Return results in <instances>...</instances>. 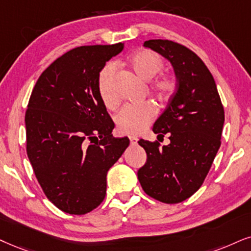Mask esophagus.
<instances>
[{
  "label": "esophagus",
  "instance_id": "1",
  "mask_svg": "<svg viewBox=\"0 0 251 251\" xmlns=\"http://www.w3.org/2000/svg\"><path fill=\"white\" fill-rule=\"evenodd\" d=\"M129 142H131V145H135L138 142V138L136 136H129Z\"/></svg>",
  "mask_w": 251,
  "mask_h": 251
}]
</instances>
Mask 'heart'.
<instances>
[{
	"mask_svg": "<svg viewBox=\"0 0 251 251\" xmlns=\"http://www.w3.org/2000/svg\"><path fill=\"white\" fill-rule=\"evenodd\" d=\"M129 66L141 80L151 81L163 68V59L154 50L142 49L136 50L129 58ZM117 67L115 63H107L100 72L97 89L100 100L107 109L113 110L118 105L113 82ZM176 88V82L169 75H162L151 83V90L160 100H168ZM156 115L155 107L149 103L140 105H126L116 116L117 129L123 134L139 135L153 123Z\"/></svg>",
	"mask_w": 251,
	"mask_h": 251,
	"instance_id": "b5f03b06",
	"label": "heart"
}]
</instances>
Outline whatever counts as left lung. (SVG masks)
Wrapping results in <instances>:
<instances>
[{"mask_svg":"<svg viewBox=\"0 0 251 251\" xmlns=\"http://www.w3.org/2000/svg\"><path fill=\"white\" fill-rule=\"evenodd\" d=\"M145 47L169 60L176 75V91L153 126L170 142L138 141L147 162L138 178L149 197L166 204L188 199L201 186L221 145L225 111L213 76L188 47L171 40L151 39Z\"/></svg>","mask_w":251,"mask_h":251,"instance_id":"8db88e82","label":"left lung"}]
</instances>
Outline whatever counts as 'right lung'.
<instances>
[{"label": "right lung", "instance_id": "add662e5", "mask_svg": "<svg viewBox=\"0 0 251 251\" xmlns=\"http://www.w3.org/2000/svg\"><path fill=\"white\" fill-rule=\"evenodd\" d=\"M124 44L76 47L50 63L34 85L25 113L26 153L47 198L81 215L105 198L106 174L128 147L97 89L100 72Z\"/></svg>", "mask_w": 251, "mask_h": 251}]
</instances>
